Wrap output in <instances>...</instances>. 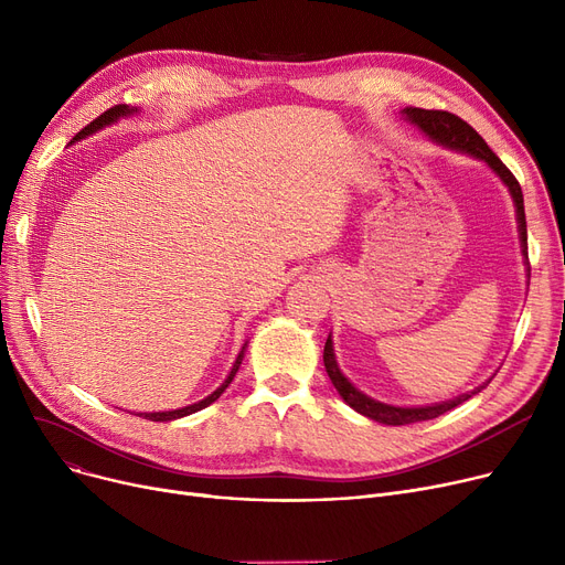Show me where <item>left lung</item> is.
I'll return each mask as SVG.
<instances>
[{"label": "left lung", "instance_id": "1", "mask_svg": "<svg viewBox=\"0 0 565 565\" xmlns=\"http://www.w3.org/2000/svg\"><path fill=\"white\" fill-rule=\"evenodd\" d=\"M401 116L405 118L407 124H412L414 128H419L430 141L449 148V151L456 153H465L469 158H477L481 162H486L494 173L499 181L509 188V194L513 199L515 205V217H518V233H520V245H522V256H524V265L529 273V256H526V220H524V196H522V188L515 181V175L507 169L492 151L490 146L483 141V137L473 130L469 124H465L462 118H458L456 114L449 111H439V109H422V107H405L401 109ZM322 362L324 369H328V375L334 384V390L339 392V396L354 409L364 414L366 419H373L377 424L384 426H405V424H417V422H428L439 417V414L449 412L454 407H458L460 403L469 401L473 394H479L481 390H486L490 380L479 384L477 390H471L467 394H460L456 398L441 401V403H430V405H412V407H401V405H390L375 401L371 396H366L364 392H360L354 384L343 375V371L339 369L337 354H334V341L332 334L328 337V343H324V352H322Z\"/></svg>", "mask_w": 565, "mask_h": 565}]
</instances>
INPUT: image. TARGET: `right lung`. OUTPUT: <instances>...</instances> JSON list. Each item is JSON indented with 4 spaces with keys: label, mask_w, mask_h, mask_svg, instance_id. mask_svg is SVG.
<instances>
[{
    "label": "right lung",
    "mask_w": 565,
    "mask_h": 565,
    "mask_svg": "<svg viewBox=\"0 0 565 565\" xmlns=\"http://www.w3.org/2000/svg\"><path fill=\"white\" fill-rule=\"evenodd\" d=\"M139 109L137 107H130V105H116V107H111V109H107L105 114H100L94 124H88L84 130H79L75 137H73V141L71 143H75V141H79V139H84V137H88V135H96L98 130H103V128H107V126H114L118 118H124V116H132V114H137ZM245 350H247V341H245V345L241 348V352H237V358H235V362H233V366H231V371H228V375H226V380L220 384V387L211 394V396H205L203 401H199V403H192V405H185V407H178V409H169V412H139L137 417H143V419H151V422H173V419H181V417H188V414H194V412H199V409H203V407H207L211 403H215L222 394H224V390L228 387V384L233 382V377H235V373H237V369H241V364H243V358H245Z\"/></svg>",
    "instance_id": "add662e5"
}]
</instances>
